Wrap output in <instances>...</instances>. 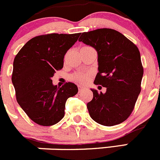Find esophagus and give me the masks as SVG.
Returning <instances> with one entry per match:
<instances>
[{"label":"esophagus","instance_id":"1","mask_svg":"<svg viewBox=\"0 0 160 160\" xmlns=\"http://www.w3.org/2000/svg\"><path fill=\"white\" fill-rule=\"evenodd\" d=\"M82 89H83V87H82V85H78V92H81L82 91Z\"/></svg>","mask_w":160,"mask_h":160}]
</instances>
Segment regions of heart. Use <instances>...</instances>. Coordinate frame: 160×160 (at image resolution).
<instances>
[{
	"mask_svg": "<svg viewBox=\"0 0 160 160\" xmlns=\"http://www.w3.org/2000/svg\"><path fill=\"white\" fill-rule=\"evenodd\" d=\"M89 78V75L88 73H84V72H79L76 73L72 76V79L76 82L79 83H85Z\"/></svg>",
	"mask_w": 160,
	"mask_h": 160,
	"instance_id": "1",
	"label": "heart"
}]
</instances>
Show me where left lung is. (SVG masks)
<instances>
[{
  "label": "left lung",
  "instance_id": "obj_1",
  "mask_svg": "<svg viewBox=\"0 0 160 160\" xmlns=\"http://www.w3.org/2000/svg\"><path fill=\"white\" fill-rule=\"evenodd\" d=\"M78 41L96 50L99 72L94 83L107 88L104 94L91 89L93 98L87 103L90 117L104 126L124 122L132 114L141 92L144 70L138 48L112 28L82 32Z\"/></svg>",
  "mask_w": 160,
  "mask_h": 160
}]
</instances>
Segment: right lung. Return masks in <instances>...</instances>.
Segmentation results:
<instances>
[{
  "label": "right lung",
  "instance_id": "obj_1",
  "mask_svg": "<svg viewBox=\"0 0 160 160\" xmlns=\"http://www.w3.org/2000/svg\"><path fill=\"white\" fill-rule=\"evenodd\" d=\"M80 33L41 35L25 44L15 56L12 81L18 103L36 124L51 126L64 116L65 102L78 93V87L66 82L61 88L52 83L55 72L64 65L68 50Z\"/></svg>",
  "mask_w": 160,
  "mask_h": 160
}]
</instances>
